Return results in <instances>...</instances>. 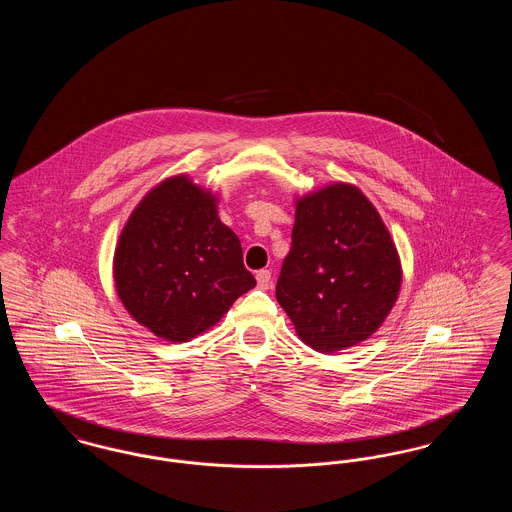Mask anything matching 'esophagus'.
<instances>
[{"instance_id": "obj_1", "label": "esophagus", "mask_w": 512, "mask_h": 512, "mask_svg": "<svg viewBox=\"0 0 512 512\" xmlns=\"http://www.w3.org/2000/svg\"><path fill=\"white\" fill-rule=\"evenodd\" d=\"M255 278H257L259 288H261V290H267L268 286H270V278H272V276H270V270L263 268V270H257Z\"/></svg>"}]
</instances>
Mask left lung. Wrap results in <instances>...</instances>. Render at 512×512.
Here are the masks:
<instances>
[{"label":"left lung","instance_id":"obj_1","mask_svg":"<svg viewBox=\"0 0 512 512\" xmlns=\"http://www.w3.org/2000/svg\"><path fill=\"white\" fill-rule=\"evenodd\" d=\"M399 286L390 232L359 188L332 184L297 201L276 299L301 340L318 353L357 345L388 317Z\"/></svg>","mask_w":512,"mask_h":512}]
</instances>
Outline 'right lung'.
<instances>
[{
	"label": "right lung",
	"mask_w": 512,
	"mask_h": 512,
	"mask_svg": "<svg viewBox=\"0 0 512 512\" xmlns=\"http://www.w3.org/2000/svg\"><path fill=\"white\" fill-rule=\"evenodd\" d=\"M238 236L215 197L186 176L161 182L126 222L115 251V286L128 313L155 336L188 341L255 288Z\"/></svg>",
	"instance_id": "right-lung-1"
}]
</instances>
